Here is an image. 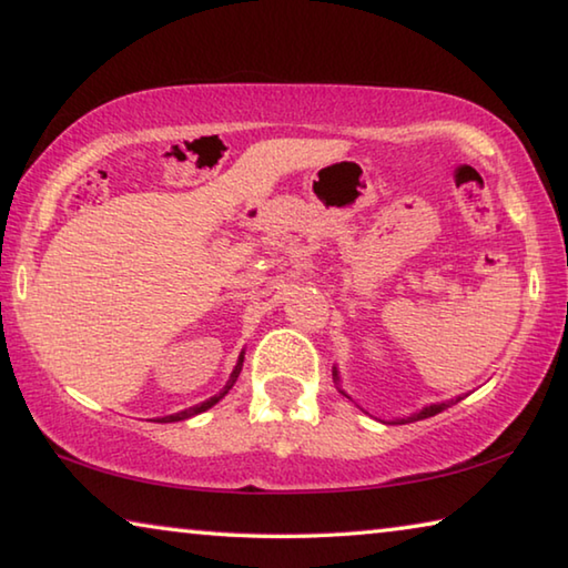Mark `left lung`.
<instances>
[{"label":"left lung","instance_id":"8db88e82","mask_svg":"<svg viewBox=\"0 0 568 568\" xmlns=\"http://www.w3.org/2000/svg\"><path fill=\"white\" fill-rule=\"evenodd\" d=\"M333 381H338V371L333 368ZM343 393V390H341ZM345 396H348V393H345ZM458 400H464V398H450V400H446V403H430V406H426L423 410H418V413H413V416H408V418H398V420H393V423H410V420H423V418H430V416H436V413H440V410H446V408H450L454 406V403H458Z\"/></svg>","mask_w":568,"mask_h":568}]
</instances>
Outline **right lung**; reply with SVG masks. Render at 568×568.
<instances>
[{
    "instance_id": "1",
    "label": "right lung",
    "mask_w": 568,
    "mask_h": 568,
    "mask_svg": "<svg viewBox=\"0 0 568 568\" xmlns=\"http://www.w3.org/2000/svg\"><path fill=\"white\" fill-rule=\"evenodd\" d=\"M243 358L245 355L240 353V358H237V363H235V368H233V373H230V381L225 383V388L220 390V393H215L213 398H207V400H203V403H197V406H192V408H185V410H180V413H172V416H165V418H158V423H175V420H185V418H192V416H197V413H203V410H207V408H213L215 403L220 400V398H225L227 396V390L235 386V381H237V376H240V371H243Z\"/></svg>"
}]
</instances>
